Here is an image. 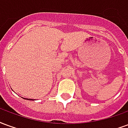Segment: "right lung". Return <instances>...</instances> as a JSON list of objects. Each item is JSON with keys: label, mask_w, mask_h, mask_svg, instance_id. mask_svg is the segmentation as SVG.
<instances>
[{"label": "right lung", "mask_w": 128, "mask_h": 128, "mask_svg": "<svg viewBox=\"0 0 128 128\" xmlns=\"http://www.w3.org/2000/svg\"><path fill=\"white\" fill-rule=\"evenodd\" d=\"M23 98V97H22ZM24 99V98H23ZM24 99H26V100H35V99H26V98H24Z\"/></svg>", "instance_id": "1"}]
</instances>
